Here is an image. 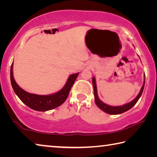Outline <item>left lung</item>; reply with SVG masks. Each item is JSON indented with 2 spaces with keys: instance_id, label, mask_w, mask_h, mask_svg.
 I'll list each match as a JSON object with an SVG mask.
<instances>
[{
  "instance_id": "1",
  "label": "left lung",
  "mask_w": 157,
  "mask_h": 157,
  "mask_svg": "<svg viewBox=\"0 0 157 157\" xmlns=\"http://www.w3.org/2000/svg\"><path fill=\"white\" fill-rule=\"evenodd\" d=\"M145 75H144V82H143V86L140 89V91L139 94H138L137 96L134 98V100L129 103H127L125 105H123L122 106H110L107 104H105L101 101L98 95V91H97V86H96V82H95V78H92V82H93V86H94V96H95V102L96 105L99 107L101 110L105 111L107 113L111 114V115H116V114H121L122 113L125 112V111H128L130 109L132 108L134 106L136 105V103L138 102V100H139L140 97L143 94V89L145 86Z\"/></svg>"
}]
</instances>
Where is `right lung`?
<instances>
[{
	"label": "right lung",
	"instance_id": "obj_1",
	"mask_svg": "<svg viewBox=\"0 0 157 157\" xmlns=\"http://www.w3.org/2000/svg\"><path fill=\"white\" fill-rule=\"evenodd\" d=\"M79 73L68 77L66 84L57 93L50 95H36L25 91L18 86L13 76V63L10 68V79L13 90L19 99L32 109L38 111H46L62 105L67 98L71 87L75 82Z\"/></svg>",
	"mask_w": 157,
	"mask_h": 157
}]
</instances>
